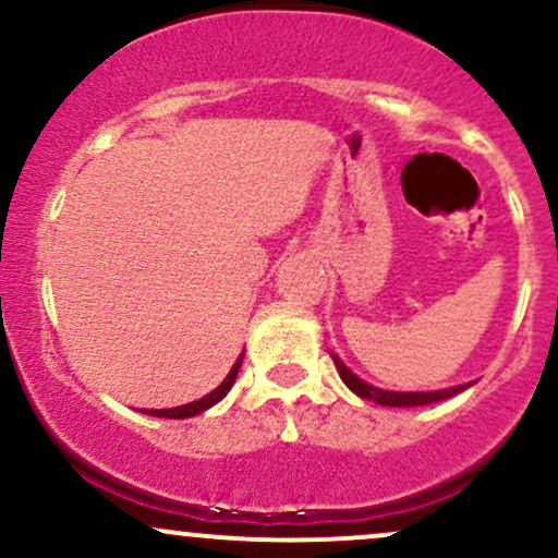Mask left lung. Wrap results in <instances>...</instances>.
Returning <instances> with one entry per match:
<instances>
[{"instance_id": "1", "label": "left lung", "mask_w": 558, "mask_h": 558, "mask_svg": "<svg viewBox=\"0 0 558 558\" xmlns=\"http://www.w3.org/2000/svg\"><path fill=\"white\" fill-rule=\"evenodd\" d=\"M332 362H336L338 373H341L345 386L354 390L356 396H362V399H373L375 403H383V407H425V403L451 399V396L462 393V390L466 388V386H457V388H446V390H430V393H393V390H380V388L367 386V383L360 380V377L351 373V369L345 367V364L338 360L336 354H332Z\"/></svg>"}]
</instances>
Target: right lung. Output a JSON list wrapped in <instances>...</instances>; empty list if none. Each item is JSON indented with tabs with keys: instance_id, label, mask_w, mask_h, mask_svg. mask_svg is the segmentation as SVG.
I'll list each match as a JSON object with an SVG mask.
<instances>
[{
	"instance_id": "1",
	"label": "right lung",
	"mask_w": 558,
	"mask_h": 558,
	"mask_svg": "<svg viewBox=\"0 0 558 558\" xmlns=\"http://www.w3.org/2000/svg\"><path fill=\"white\" fill-rule=\"evenodd\" d=\"M241 362H243V356H239V362L233 364V369H230L226 380L220 383V388H215L213 393H209V396H204V399H198V401H191V403H185V407H172V409H144V412H146V414H151V417H170V420H183V417H194V414H202L204 409L215 407V403L220 401L222 396L228 393L230 386H233V383H235V375H239V369H241Z\"/></svg>"
}]
</instances>
